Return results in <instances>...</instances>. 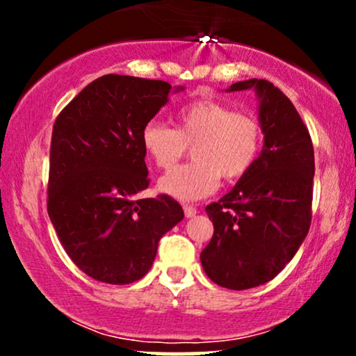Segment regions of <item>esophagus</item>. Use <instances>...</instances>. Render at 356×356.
Returning <instances> with one entry per match:
<instances>
[{
  "mask_svg": "<svg viewBox=\"0 0 356 356\" xmlns=\"http://www.w3.org/2000/svg\"><path fill=\"white\" fill-rule=\"evenodd\" d=\"M184 214H186V218H194L197 214V209L191 206V204H184Z\"/></svg>",
  "mask_w": 356,
  "mask_h": 356,
  "instance_id": "1",
  "label": "esophagus"
}]
</instances>
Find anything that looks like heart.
I'll use <instances>...</instances> for the list:
<instances>
[{"label":"heart","mask_w":356,"mask_h":356,"mask_svg":"<svg viewBox=\"0 0 356 356\" xmlns=\"http://www.w3.org/2000/svg\"><path fill=\"white\" fill-rule=\"evenodd\" d=\"M140 140L147 157L164 170L172 169L192 145L194 161L165 174L159 189L179 201H199L214 194L220 177L238 181L251 170L263 145V130L251 113L199 99L175 113V129L149 122Z\"/></svg>","instance_id":"b5f03b06"}]
</instances>
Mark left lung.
<instances>
[{
  "mask_svg": "<svg viewBox=\"0 0 356 356\" xmlns=\"http://www.w3.org/2000/svg\"><path fill=\"white\" fill-rule=\"evenodd\" d=\"M254 88L264 145L234 189L206 207L214 234L201 252L206 275L222 288L249 289L283 271L312 224L314 150L291 100L268 80L232 83Z\"/></svg>",
  "mask_w": 356,
  "mask_h": 356,
  "instance_id": "obj_1",
  "label": "left lung"
}]
</instances>
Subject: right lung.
<instances>
[{
	"label": "right lung",
	"mask_w": 356,
	"mask_h": 356,
	"mask_svg": "<svg viewBox=\"0 0 356 356\" xmlns=\"http://www.w3.org/2000/svg\"><path fill=\"white\" fill-rule=\"evenodd\" d=\"M170 85L127 75L88 83L56 117L48 174V216L67 254L108 284L140 280L159 241L184 218L170 195L149 187L142 129L169 100Z\"/></svg>",
	"instance_id": "right-lung-1"
}]
</instances>
